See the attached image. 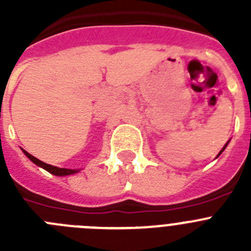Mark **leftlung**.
I'll list each match as a JSON object with an SVG mask.
<instances>
[{
    "label": "left lung",
    "mask_w": 251,
    "mask_h": 251,
    "mask_svg": "<svg viewBox=\"0 0 251 251\" xmlns=\"http://www.w3.org/2000/svg\"><path fill=\"white\" fill-rule=\"evenodd\" d=\"M229 142H230V139H229V141H227V142H226V145H225V146H224V147H223V150H221V151H220V152H219V154H217V156H216V158H217V157H219V156H220L221 153H223V152H224V150H225V148H226V147H227V145H229Z\"/></svg>",
    "instance_id": "8db88e82"
}]
</instances>
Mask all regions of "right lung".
Masks as SVG:
<instances>
[{
    "label": "right lung",
    "mask_w": 251,
    "mask_h": 251,
    "mask_svg": "<svg viewBox=\"0 0 251 251\" xmlns=\"http://www.w3.org/2000/svg\"><path fill=\"white\" fill-rule=\"evenodd\" d=\"M22 152L25 153V156L27 157L31 162H34L35 165L39 166V167H41V168H44V170L48 171V172H50V174L55 175V176H69V175L77 174V172L80 171V170H72V168H60V167H56V166L48 165V163H45V162L40 161V159H37L36 157H34L32 154H30L28 152H26L25 150H22Z\"/></svg>",
    "instance_id": "obj_1"
}]
</instances>
